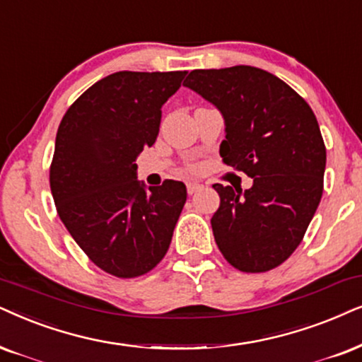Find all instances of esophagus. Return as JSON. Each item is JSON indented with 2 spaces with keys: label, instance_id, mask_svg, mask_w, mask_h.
I'll return each mask as SVG.
<instances>
[{
  "label": "esophagus",
  "instance_id": "obj_1",
  "mask_svg": "<svg viewBox=\"0 0 362 362\" xmlns=\"http://www.w3.org/2000/svg\"><path fill=\"white\" fill-rule=\"evenodd\" d=\"M202 184H199V182H187V192H189V194L192 195V194H195V192H199V190H202Z\"/></svg>",
  "mask_w": 362,
  "mask_h": 362
}]
</instances>
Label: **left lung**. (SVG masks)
Instances as JSON below:
<instances>
[{"label":"left lung","mask_w":362,"mask_h":362,"mask_svg":"<svg viewBox=\"0 0 362 362\" xmlns=\"http://www.w3.org/2000/svg\"><path fill=\"white\" fill-rule=\"evenodd\" d=\"M184 85L222 113L223 162L254 178L244 192L214 185L215 242L239 271H271L297 249L321 202L326 147L314 112L255 66L194 70Z\"/></svg>","instance_id":"obj_1"}]
</instances>
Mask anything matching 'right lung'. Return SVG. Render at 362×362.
<instances>
[{"instance_id": "right-lung-1", "label": "right lung", "mask_w": 362, "mask_h": 362, "mask_svg": "<svg viewBox=\"0 0 362 362\" xmlns=\"http://www.w3.org/2000/svg\"><path fill=\"white\" fill-rule=\"evenodd\" d=\"M187 71H117L91 85L58 127L49 187L73 239L105 272L147 274L167 254L187 200L182 182L136 180L162 107Z\"/></svg>"}]
</instances>
